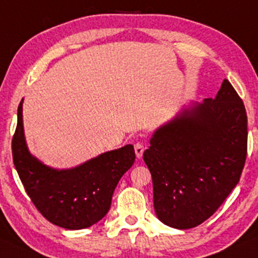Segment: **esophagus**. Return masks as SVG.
Instances as JSON below:
<instances>
[{"label": "esophagus", "mask_w": 258, "mask_h": 258, "mask_svg": "<svg viewBox=\"0 0 258 258\" xmlns=\"http://www.w3.org/2000/svg\"><path fill=\"white\" fill-rule=\"evenodd\" d=\"M135 151H136V156H137L138 159H141L143 156V153H144V145H143L142 143H136Z\"/></svg>", "instance_id": "esophagus-1"}]
</instances>
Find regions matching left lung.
Wrapping results in <instances>:
<instances>
[{"instance_id":"left-lung-1","label":"left lung","mask_w":258,"mask_h":258,"mask_svg":"<svg viewBox=\"0 0 258 258\" xmlns=\"http://www.w3.org/2000/svg\"><path fill=\"white\" fill-rule=\"evenodd\" d=\"M247 154V116L232 84L155 132L143 154L160 221L187 229L209 219L239 182Z\"/></svg>"}]
</instances>
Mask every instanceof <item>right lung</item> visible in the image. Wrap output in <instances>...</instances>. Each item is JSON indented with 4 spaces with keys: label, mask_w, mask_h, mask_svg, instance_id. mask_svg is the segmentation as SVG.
I'll use <instances>...</instances> for the list:
<instances>
[{
    "label": "right lung",
    "mask_w": 258,
    "mask_h": 258,
    "mask_svg": "<svg viewBox=\"0 0 258 258\" xmlns=\"http://www.w3.org/2000/svg\"><path fill=\"white\" fill-rule=\"evenodd\" d=\"M13 162L25 191L49 222L66 229L95 225L108 213L121 176L136 160L133 145L108 151L73 169L56 170L31 156L24 138L23 101L12 139Z\"/></svg>",
    "instance_id": "add662e5"
}]
</instances>
